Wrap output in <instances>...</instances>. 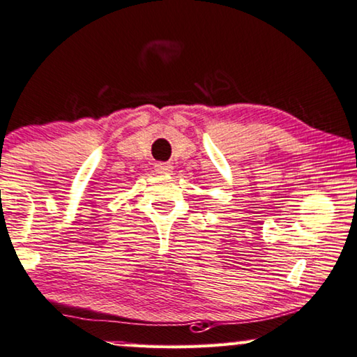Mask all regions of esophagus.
Segmentation results:
<instances>
[{"label":"esophagus","mask_w":357,"mask_h":357,"mask_svg":"<svg viewBox=\"0 0 357 357\" xmlns=\"http://www.w3.org/2000/svg\"><path fill=\"white\" fill-rule=\"evenodd\" d=\"M155 172L158 174H172L173 167L169 163H157L155 165Z\"/></svg>","instance_id":"esophagus-1"}]
</instances>
